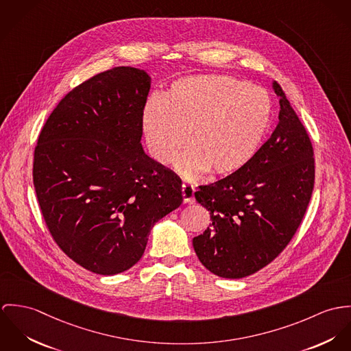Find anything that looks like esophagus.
<instances>
[{
	"label": "esophagus",
	"mask_w": 351,
	"mask_h": 351,
	"mask_svg": "<svg viewBox=\"0 0 351 351\" xmlns=\"http://www.w3.org/2000/svg\"><path fill=\"white\" fill-rule=\"evenodd\" d=\"M194 193L195 189L193 186H190L187 183H183V186H182V196H183V202L184 203L194 202Z\"/></svg>",
	"instance_id": "34e87169"
}]
</instances>
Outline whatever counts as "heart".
<instances>
[{
    "mask_svg": "<svg viewBox=\"0 0 351 351\" xmlns=\"http://www.w3.org/2000/svg\"><path fill=\"white\" fill-rule=\"evenodd\" d=\"M271 119L272 102L263 88L228 75H197L176 80L164 99L148 101L143 128L158 162L171 161L189 141L191 148L176 160L180 172L228 176L257 154Z\"/></svg>",
    "mask_w": 351,
    "mask_h": 351,
    "instance_id": "b5f03b06",
    "label": "heart"
}]
</instances>
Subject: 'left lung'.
I'll return each mask as SVG.
<instances>
[{
    "label": "left lung",
    "mask_w": 351,
    "mask_h": 351,
    "mask_svg": "<svg viewBox=\"0 0 351 351\" xmlns=\"http://www.w3.org/2000/svg\"><path fill=\"white\" fill-rule=\"evenodd\" d=\"M272 87L280 113L269 140L242 169L195 193L211 221L193 239L195 253L219 277H246L272 263L296 233L311 199L310 137L280 84Z\"/></svg>",
    "instance_id": "obj_1"
}]
</instances>
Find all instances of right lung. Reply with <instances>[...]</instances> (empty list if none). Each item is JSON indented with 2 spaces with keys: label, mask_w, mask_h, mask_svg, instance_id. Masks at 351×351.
I'll list each match as a JSON object with an SVG mask.
<instances>
[{
  "label": "right lung",
  "mask_w": 351,
  "mask_h": 351,
  "mask_svg": "<svg viewBox=\"0 0 351 351\" xmlns=\"http://www.w3.org/2000/svg\"><path fill=\"white\" fill-rule=\"evenodd\" d=\"M145 70L114 67L83 82L40 132L34 184L59 247L90 272L128 271L157 222L182 202V180L141 145Z\"/></svg>",
  "instance_id": "obj_1"
}]
</instances>
